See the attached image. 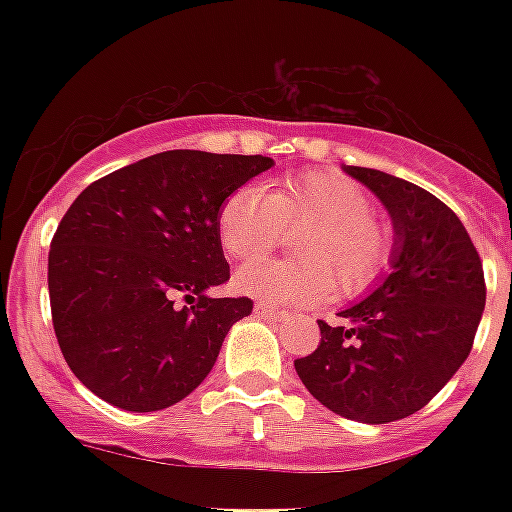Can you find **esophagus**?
Masks as SVG:
<instances>
[{"mask_svg":"<svg viewBox=\"0 0 512 512\" xmlns=\"http://www.w3.org/2000/svg\"><path fill=\"white\" fill-rule=\"evenodd\" d=\"M255 316H263V319H276V316H279V311H276L273 305L257 303L255 305Z\"/></svg>","mask_w":512,"mask_h":512,"instance_id":"1","label":"esophagus"}]
</instances>
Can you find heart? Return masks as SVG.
Listing matches in <instances>:
<instances>
[{"label": "heart", "instance_id": "1", "mask_svg": "<svg viewBox=\"0 0 512 512\" xmlns=\"http://www.w3.org/2000/svg\"><path fill=\"white\" fill-rule=\"evenodd\" d=\"M305 227L304 232L302 228ZM284 230H302L300 264H255L278 246ZM217 236L225 255L244 265L233 289L265 305L311 308L332 295L369 289L390 260L388 228L372 217V199L337 172H303L273 185H241L223 201Z\"/></svg>", "mask_w": 512, "mask_h": 512}]
</instances>
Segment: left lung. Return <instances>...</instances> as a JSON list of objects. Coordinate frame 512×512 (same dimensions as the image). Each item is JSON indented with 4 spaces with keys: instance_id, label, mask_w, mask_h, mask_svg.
Instances as JSON below:
<instances>
[{
    "instance_id": "1",
    "label": "left lung",
    "mask_w": 512,
    "mask_h": 512,
    "mask_svg": "<svg viewBox=\"0 0 512 512\" xmlns=\"http://www.w3.org/2000/svg\"><path fill=\"white\" fill-rule=\"evenodd\" d=\"M342 172L390 215V271L335 327L319 321L321 345L295 369L329 412L382 425L420 412L465 364L484 316V268L460 217L433 193L369 167Z\"/></svg>"
}]
</instances>
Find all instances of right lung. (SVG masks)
I'll return each mask as SVG.
<instances>
[{
  "label": "right lung",
  "instance_id": "right-lung-1",
  "mask_svg": "<svg viewBox=\"0 0 512 512\" xmlns=\"http://www.w3.org/2000/svg\"><path fill=\"white\" fill-rule=\"evenodd\" d=\"M271 167V156L164 151L76 196L47 284L55 337L84 388L127 412H159L199 388L228 329L252 313L249 297L207 295L231 276L217 215Z\"/></svg>",
  "mask_w": 512,
  "mask_h": 512
}]
</instances>
